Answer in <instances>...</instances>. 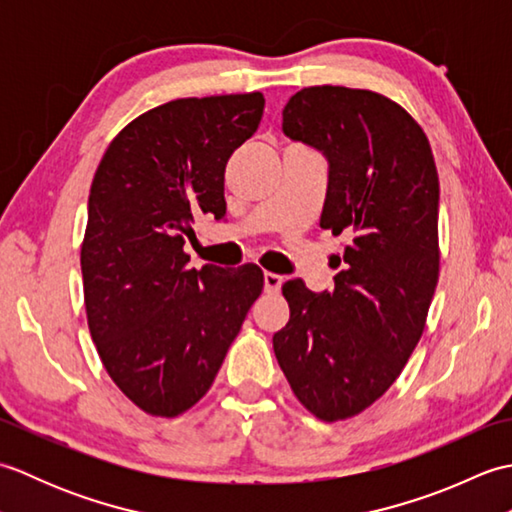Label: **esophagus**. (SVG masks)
<instances>
[{"label":"esophagus","mask_w":512,"mask_h":512,"mask_svg":"<svg viewBox=\"0 0 512 512\" xmlns=\"http://www.w3.org/2000/svg\"><path fill=\"white\" fill-rule=\"evenodd\" d=\"M281 284H284V277H281V275L264 273V288H266V292H277L281 288Z\"/></svg>","instance_id":"obj_1"}]
</instances>
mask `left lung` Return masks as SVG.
Here are the masks:
<instances>
[{"label": "left lung", "mask_w": 512, "mask_h": 512, "mask_svg": "<svg viewBox=\"0 0 512 512\" xmlns=\"http://www.w3.org/2000/svg\"><path fill=\"white\" fill-rule=\"evenodd\" d=\"M281 127L328 158L321 228L352 237L332 292L286 281L290 321L273 336L301 405L336 422L374 405L420 341L440 275L438 169L413 116L372 90L303 88Z\"/></svg>", "instance_id": "8db88e82"}]
</instances>
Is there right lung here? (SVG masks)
Segmentation results:
<instances>
[{
    "instance_id": "right-lung-1",
    "label": "right lung",
    "mask_w": 512,
    "mask_h": 512,
    "mask_svg": "<svg viewBox=\"0 0 512 512\" xmlns=\"http://www.w3.org/2000/svg\"><path fill=\"white\" fill-rule=\"evenodd\" d=\"M264 94L178 99L140 114L103 154L81 244L92 341L116 387L151 416L176 418L220 372L264 273L189 268L195 217L226 213L224 169L257 132Z\"/></svg>"
}]
</instances>
